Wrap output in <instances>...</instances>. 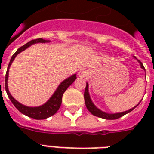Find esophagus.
I'll use <instances>...</instances> for the list:
<instances>
[{
  "instance_id": "obj_1",
  "label": "esophagus",
  "mask_w": 154,
  "mask_h": 154,
  "mask_svg": "<svg viewBox=\"0 0 154 154\" xmlns=\"http://www.w3.org/2000/svg\"><path fill=\"white\" fill-rule=\"evenodd\" d=\"M87 70L85 69H81L78 72V76H79L80 77H85V76L87 75Z\"/></svg>"
}]
</instances>
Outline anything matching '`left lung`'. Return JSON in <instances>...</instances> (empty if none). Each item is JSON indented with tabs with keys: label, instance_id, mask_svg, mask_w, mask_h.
<instances>
[{
	"label": "left lung",
	"instance_id": "1",
	"mask_svg": "<svg viewBox=\"0 0 154 154\" xmlns=\"http://www.w3.org/2000/svg\"><path fill=\"white\" fill-rule=\"evenodd\" d=\"M138 61L139 63H140V65H141V69H143L144 70H146L145 69V67H144L143 64H142L140 60H138ZM84 98L87 109H88V110H89V112H91L92 114L94 115V116H97V117H101V118H104V119L107 120L117 119V118H119V117H122V116H124V115L130 112L132 110H134V109L137 106V105L136 106H134L133 109H130L129 110H127V111H125V112H118V113H107V112H103V111L100 110L99 109H97V108L94 105V103L92 102V100L91 98H90V96H89V85H88V83H86V87H85V89ZM141 101H140V102H141Z\"/></svg>",
	"mask_w": 154,
	"mask_h": 154
}]
</instances>
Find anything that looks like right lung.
<instances>
[{
  "mask_svg": "<svg viewBox=\"0 0 154 154\" xmlns=\"http://www.w3.org/2000/svg\"><path fill=\"white\" fill-rule=\"evenodd\" d=\"M45 42H49V41H46V40L42 39V38H38V39L32 40L29 42H28L27 44L24 45L23 46L20 47L16 51V53L13 54V57H11V60L9 61V64H8V69H7V72H6L5 75V90L7 94H8V98L10 99V101L14 105V106L21 113L26 115V116L31 117V118L37 120L46 119V118L51 117V116L54 115L56 112H57V110L59 109V108H60V105H61V102H62L63 94L65 92V90L68 89V87L71 84H72V82L77 79V75L73 74L72 76L67 78V79L64 80L59 85V86L57 87V89L55 91V93L49 98V101H47L46 103H45L44 105L38 106V107H29V106H25V105L20 104V103H19L17 101H16L15 99L13 98V96L11 95L8 89V69H9L11 64H12V62L14 60V58L17 57L18 53L24 51L25 49H27L28 47H29L31 45L36 44V43H45Z\"/></svg>",
  "mask_w": 154,
  "mask_h": 154,
  "instance_id": "add662e5",
  "label": "right lung"
}]
</instances>
